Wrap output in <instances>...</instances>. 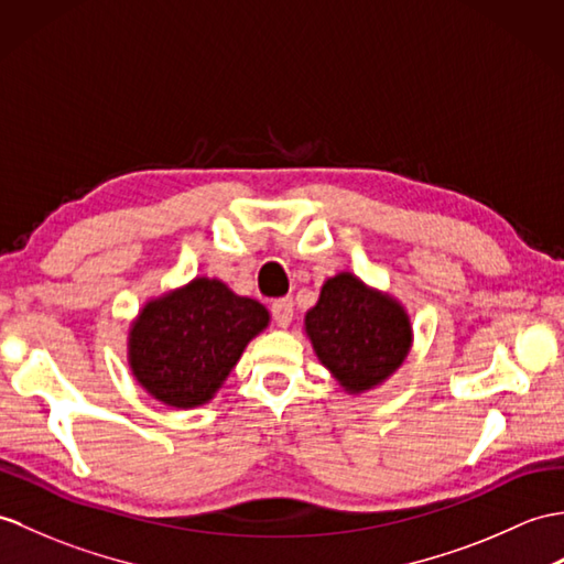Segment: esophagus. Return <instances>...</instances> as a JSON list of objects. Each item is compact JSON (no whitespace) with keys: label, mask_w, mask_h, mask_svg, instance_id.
Instances as JSON below:
<instances>
[{"label":"esophagus","mask_w":564,"mask_h":564,"mask_svg":"<svg viewBox=\"0 0 564 564\" xmlns=\"http://www.w3.org/2000/svg\"><path fill=\"white\" fill-rule=\"evenodd\" d=\"M271 312H273V319H276L281 329H285V326H291V322H293V300L291 297L273 300Z\"/></svg>","instance_id":"34e87169"}]
</instances>
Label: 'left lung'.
Segmentation results:
<instances>
[{"label":"left lung","instance_id":"obj_1","mask_svg":"<svg viewBox=\"0 0 564 564\" xmlns=\"http://www.w3.org/2000/svg\"><path fill=\"white\" fill-rule=\"evenodd\" d=\"M305 336L338 387L360 397L382 387L409 358L413 322L399 297L338 271L305 312Z\"/></svg>","mask_w":564,"mask_h":564}]
</instances>
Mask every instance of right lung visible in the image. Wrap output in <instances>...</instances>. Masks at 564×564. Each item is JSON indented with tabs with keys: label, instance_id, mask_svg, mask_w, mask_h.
I'll use <instances>...</instances> for the list:
<instances>
[{
	"label": "right lung",
	"instance_id": "obj_1",
	"mask_svg": "<svg viewBox=\"0 0 564 564\" xmlns=\"http://www.w3.org/2000/svg\"><path fill=\"white\" fill-rule=\"evenodd\" d=\"M269 310L220 279L149 297L127 332V365L137 384L167 409L189 411L216 399L247 344L267 329Z\"/></svg>",
	"mask_w": 564,
	"mask_h": 564
}]
</instances>
